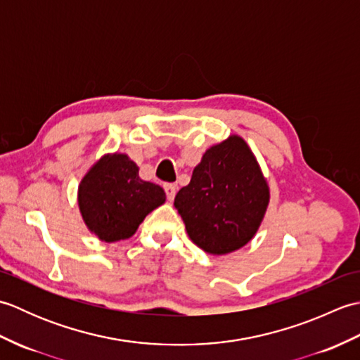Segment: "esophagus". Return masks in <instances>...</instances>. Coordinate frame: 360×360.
I'll return each mask as SVG.
<instances>
[{"label": "esophagus", "mask_w": 360, "mask_h": 360, "mask_svg": "<svg viewBox=\"0 0 360 360\" xmlns=\"http://www.w3.org/2000/svg\"><path fill=\"white\" fill-rule=\"evenodd\" d=\"M164 190H165V193H167V200L168 201H173L174 200V196H176V186L174 184H170V182H167V184H164Z\"/></svg>", "instance_id": "obj_1"}]
</instances>
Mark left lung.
Returning a JSON list of instances; mask_svg holds the SVG:
<instances>
[{"label": "left lung", "mask_w": 360, "mask_h": 360, "mask_svg": "<svg viewBox=\"0 0 360 360\" xmlns=\"http://www.w3.org/2000/svg\"><path fill=\"white\" fill-rule=\"evenodd\" d=\"M269 186L241 136L205 150L190 184L174 198L186 231L198 248L226 255L254 238L269 205Z\"/></svg>", "instance_id": "obj_1"}]
</instances>
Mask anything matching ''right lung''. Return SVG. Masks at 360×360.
I'll return each mask as SVG.
<instances>
[{"instance_id":"1","label":"right lung","mask_w":360,"mask_h":360,"mask_svg":"<svg viewBox=\"0 0 360 360\" xmlns=\"http://www.w3.org/2000/svg\"><path fill=\"white\" fill-rule=\"evenodd\" d=\"M79 209L91 233L105 243L128 240L150 212L165 202L164 188L139 178L124 153L103 155L79 184Z\"/></svg>"}]
</instances>
